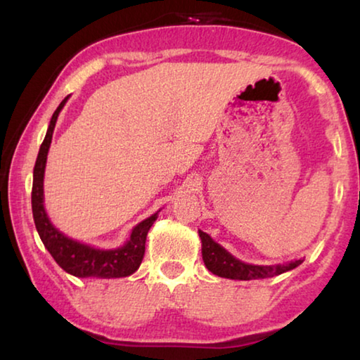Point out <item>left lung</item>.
<instances>
[{"mask_svg": "<svg viewBox=\"0 0 360 360\" xmlns=\"http://www.w3.org/2000/svg\"><path fill=\"white\" fill-rule=\"evenodd\" d=\"M200 238H202V255L203 262L212 275L229 279H240V281H249V279L259 278H271L281 275L284 271L294 270L295 266L302 264V259L288 262V264L278 265H252L233 257L229 251L217 245L208 233L198 230Z\"/></svg>", "mask_w": 360, "mask_h": 360, "instance_id": "obj_1", "label": "left lung"}]
</instances>
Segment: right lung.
Here are the masks:
<instances>
[{"label":"right lung","instance_id":"obj_1","mask_svg":"<svg viewBox=\"0 0 360 360\" xmlns=\"http://www.w3.org/2000/svg\"><path fill=\"white\" fill-rule=\"evenodd\" d=\"M68 96L60 103V106L53 112L51 124L46 133L44 141L39 148L38 158H36L34 169H33V191H32V210L36 230H38L41 241L53 260L63 268L66 273L77 278H124L130 276L135 273L139 265H141L146 249V236L155 222L157 214L144 219L139 222L135 229L131 230L129 241L122 248L117 249H96L84 243H79L68 236L63 235L62 231L53 227L52 222L49 221L44 210V169L47 152L51 148L52 133L56 129L57 117L62 111Z\"/></svg>","mask_w":360,"mask_h":360}]
</instances>
